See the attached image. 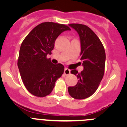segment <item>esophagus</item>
Returning <instances> with one entry per match:
<instances>
[{"label": "esophagus", "instance_id": "34e87169", "mask_svg": "<svg viewBox=\"0 0 127 127\" xmlns=\"http://www.w3.org/2000/svg\"><path fill=\"white\" fill-rule=\"evenodd\" d=\"M70 73V70L68 68H65L64 69V74L65 75H69Z\"/></svg>", "mask_w": 127, "mask_h": 127}]
</instances>
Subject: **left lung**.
I'll use <instances>...</instances> for the list:
<instances>
[{"label": "left lung", "instance_id": "1", "mask_svg": "<svg viewBox=\"0 0 127 127\" xmlns=\"http://www.w3.org/2000/svg\"><path fill=\"white\" fill-rule=\"evenodd\" d=\"M69 25L79 34L83 70L80 73L76 69L71 70L78 81L74 86H69L68 91L74 98L84 99L95 92L102 79L105 69V50L99 38L88 27L78 23Z\"/></svg>", "mask_w": 127, "mask_h": 127}]
</instances>
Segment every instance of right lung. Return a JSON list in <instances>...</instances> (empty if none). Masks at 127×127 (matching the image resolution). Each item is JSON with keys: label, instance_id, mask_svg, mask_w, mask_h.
I'll return each mask as SVG.
<instances>
[{"label": "right lung", "instance_id": "add662e5", "mask_svg": "<svg viewBox=\"0 0 127 127\" xmlns=\"http://www.w3.org/2000/svg\"><path fill=\"white\" fill-rule=\"evenodd\" d=\"M66 30H70L67 25L44 22L32 29L22 43L18 67L25 86L36 97L49 95L64 73V66L53 64L46 57L51 54L58 35Z\"/></svg>", "mask_w": 127, "mask_h": 127}]
</instances>
